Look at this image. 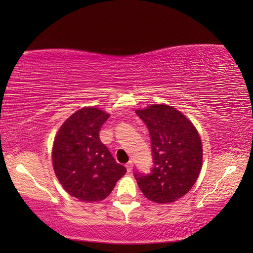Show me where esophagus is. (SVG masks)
<instances>
[{
  "instance_id": "obj_1",
  "label": "esophagus",
  "mask_w": 253,
  "mask_h": 253,
  "mask_svg": "<svg viewBox=\"0 0 253 253\" xmlns=\"http://www.w3.org/2000/svg\"><path fill=\"white\" fill-rule=\"evenodd\" d=\"M132 168H134V163H132V161H129L126 164V169H127V172H131L132 170Z\"/></svg>"
}]
</instances>
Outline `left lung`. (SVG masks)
Masks as SVG:
<instances>
[{
    "label": "left lung",
    "mask_w": 253,
    "mask_h": 253,
    "mask_svg": "<svg viewBox=\"0 0 253 253\" xmlns=\"http://www.w3.org/2000/svg\"><path fill=\"white\" fill-rule=\"evenodd\" d=\"M136 114L148 128L154 162L151 173L135 174L137 184L149 201L175 202L191 190L202 169L199 132L172 106L151 105Z\"/></svg>",
    "instance_id": "8db88e82"
}]
</instances>
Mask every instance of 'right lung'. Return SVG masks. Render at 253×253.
I'll use <instances>...</instances> for the list:
<instances>
[{
  "label": "right lung",
  "instance_id": "obj_1",
  "mask_svg": "<svg viewBox=\"0 0 253 253\" xmlns=\"http://www.w3.org/2000/svg\"><path fill=\"white\" fill-rule=\"evenodd\" d=\"M108 117L95 107H84L72 114L54 137V173L68 193L83 202L106 199L126 173L99 138Z\"/></svg>",
  "mask_w": 253,
  "mask_h": 253
}]
</instances>
